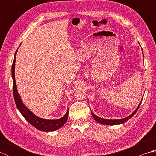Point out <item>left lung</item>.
<instances>
[{
  "instance_id": "left-lung-1",
  "label": "left lung",
  "mask_w": 156,
  "mask_h": 156,
  "mask_svg": "<svg viewBox=\"0 0 156 156\" xmlns=\"http://www.w3.org/2000/svg\"><path fill=\"white\" fill-rule=\"evenodd\" d=\"M139 44L140 45V43H139ZM143 55H144V53H143ZM142 101V100H141ZM141 103V101L140 102V103L139 104L137 108L135 109V111L132 113L131 115H130L129 116H128V117H125L124 119H103V118H101L98 117V116H97L96 115H94L93 112H92V111H91V113H92V116L93 117L94 119L96 121H97L98 122H99V123L101 124H102V125H119V124H122L123 123V122H126L127 121H128L129 119H131L133 116L135 114V112H136L138 110V108H140V105Z\"/></svg>"
}]
</instances>
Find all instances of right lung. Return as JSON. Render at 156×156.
Returning <instances> with one entry per match:
<instances>
[{"instance_id": "1", "label": "right lung", "mask_w": 156, "mask_h": 156, "mask_svg": "<svg viewBox=\"0 0 156 156\" xmlns=\"http://www.w3.org/2000/svg\"><path fill=\"white\" fill-rule=\"evenodd\" d=\"M18 49H16L15 54L14 60H13L11 68L12 78L13 80V96H14V99L16 107H17L19 112H21V115L24 117L26 120L36 129H39V131L49 132L58 130V129L61 128L62 126L66 123V122L67 121L69 112L68 109L67 112H66V115L63 117L58 119H53V120H51V119H45L37 117V116L33 113V112L26 107L25 105L23 103L21 98L20 97V96L18 93L17 88H16V81L15 78L16 54L18 51Z\"/></svg>"}]
</instances>
